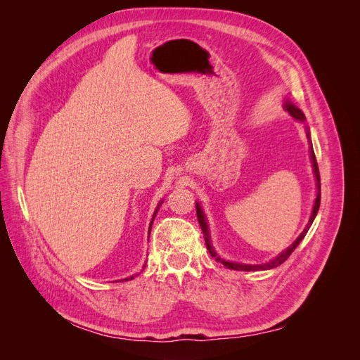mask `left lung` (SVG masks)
Returning a JSON list of instances; mask_svg holds the SVG:
<instances>
[{
  "instance_id": "1",
  "label": "left lung",
  "mask_w": 360,
  "mask_h": 360,
  "mask_svg": "<svg viewBox=\"0 0 360 360\" xmlns=\"http://www.w3.org/2000/svg\"><path fill=\"white\" fill-rule=\"evenodd\" d=\"M284 108L288 111V114L297 120V122H304V114L302 112V110H299V108L294 105L291 101H285L284 103ZM304 129H307V138L309 139V153H311V162H312V171H314V176H315V183H317V197H315V201H314V205H312V212H311V216H309V221L307 224V226H304V230L300 233V236L294 240L285 250H282V252L275 257L274 259L267 261V263H263V264H243V263H236V261H228L225 258H222L219 254L216 252L214 246L212 245V240H210V230H209V224H207V217H205V213L202 210L201 204L197 201L195 202V207H197V216H198V222H200V226L202 230V234H204V238H205V245H207V249H209L210 255L217 261V263H222L226 269H231V270H243V271H250V270H267V269H274V267H278L281 266L284 261L291 255V252L294 249H296L299 246V243L303 240V237L307 236L309 226L312 225L315 216H317V212L320 209V198H321V192H320V172H319V165H317V160H315V155H314V150H312V143H311V134H309V127L304 126Z\"/></svg>"
}]
</instances>
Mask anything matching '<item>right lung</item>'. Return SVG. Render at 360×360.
<instances>
[{
  "mask_svg": "<svg viewBox=\"0 0 360 360\" xmlns=\"http://www.w3.org/2000/svg\"><path fill=\"white\" fill-rule=\"evenodd\" d=\"M162 202H163V200L158 204V207H156V210H155V213H153V217H151V222H150V226H148V236H150V231H151V225H153V221H155V216H156V213H158V210H159V207L162 205ZM136 275H134V276H130V278H124L123 281H129V279H134Z\"/></svg>",
  "mask_w": 360,
  "mask_h": 360,
  "instance_id": "add662e5",
  "label": "right lung"
}]
</instances>
